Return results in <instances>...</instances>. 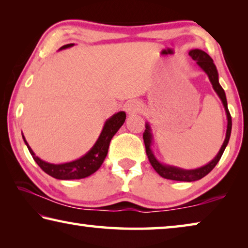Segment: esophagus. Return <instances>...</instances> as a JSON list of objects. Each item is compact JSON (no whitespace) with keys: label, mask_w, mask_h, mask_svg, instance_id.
Masks as SVG:
<instances>
[{"label":"esophagus","mask_w":248,"mask_h":248,"mask_svg":"<svg viewBox=\"0 0 248 248\" xmlns=\"http://www.w3.org/2000/svg\"><path fill=\"white\" fill-rule=\"evenodd\" d=\"M141 106L142 105L139 100L132 99L127 102V104H125L124 106V109L128 114H136V112H139L141 110Z\"/></svg>","instance_id":"34e87169"}]
</instances>
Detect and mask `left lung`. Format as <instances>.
Wrapping results in <instances>:
<instances>
[{
    "label": "left lung",
    "instance_id": "8db88e82",
    "mask_svg": "<svg viewBox=\"0 0 248 248\" xmlns=\"http://www.w3.org/2000/svg\"><path fill=\"white\" fill-rule=\"evenodd\" d=\"M189 56L194 59L197 63H198L200 68L208 74L209 79L212 84L213 89H215V91L217 92V94L219 95V97L221 98L222 103H223L225 111H226V116H228V130H226V137H225L224 143H223V145H222L220 152L217 153L215 159H212L209 164L200 167V169L192 170H186L177 169V167H174V166L162 165L161 163L156 161V158H155V156L153 155L152 151H151V140H152V136H151V132H150V127H149V124L145 125L146 130L143 133V140H144V144H145L146 155H148L151 165L153 166V169L156 170V173L158 175H161L162 177H164L166 179H171V180H178V182H194V180L201 179L202 177H204L205 175H208L213 169H215V166L217 164V162L220 161L222 154H223L226 145H228V143H229L230 136H231V129H232V118H231V114L228 109V103H226L225 93H224L223 89H222L221 85L219 84V78H217V71L215 63H213V60L211 59V57H210L209 54L205 53L204 51H202V50H199V49L191 50V51L189 52Z\"/></svg>",
    "mask_w": 248,
    "mask_h": 248
}]
</instances>
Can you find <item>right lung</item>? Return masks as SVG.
Wrapping results in <instances>:
<instances>
[{"label":"right lung","mask_w":248,"mask_h":248,"mask_svg":"<svg viewBox=\"0 0 248 248\" xmlns=\"http://www.w3.org/2000/svg\"><path fill=\"white\" fill-rule=\"evenodd\" d=\"M72 46L73 44L65 45L61 49L72 47ZM124 120L125 114L124 111H120L118 114L112 116L110 119L106 121L97 142H96L90 152L84 155L83 157L77 159V161L64 163V164H50V163L40 159L38 156H36L32 150L29 148L24 136L23 138L32 158L35 159V162L45 173H47L48 175L57 179H81L94 174L99 169L100 165L103 164L104 159L108 153L109 143H110L112 137L115 136L119 128L124 124Z\"/></svg>","instance_id":"1"}]
</instances>
